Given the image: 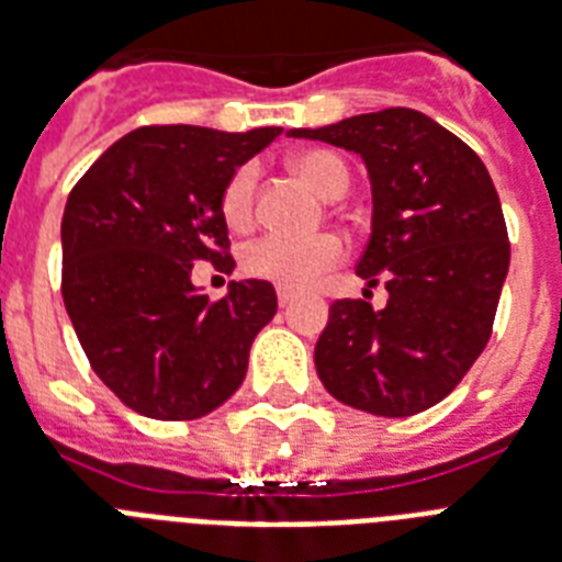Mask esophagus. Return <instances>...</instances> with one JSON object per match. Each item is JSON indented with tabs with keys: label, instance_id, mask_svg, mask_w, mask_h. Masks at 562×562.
I'll use <instances>...</instances> for the list:
<instances>
[{
	"label": "esophagus",
	"instance_id": "obj_1",
	"mask_svg": "<svg viewBox=\"0 0 562 562\" xmlns=\"http://www.w3.org/2000/svg\"><path fill=\"white\" fill-rule=\"evenodd\" d=\"M299 299V295H295V292L292 290H286V286H278V304H281V307H290L292 301Z\"/></svg>",
	"mask_w": 562,
	"mask_h": 562
}]
</instances>
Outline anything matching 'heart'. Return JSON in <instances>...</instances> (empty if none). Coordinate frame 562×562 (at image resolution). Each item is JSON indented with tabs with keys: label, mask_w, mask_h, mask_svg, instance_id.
<instances>
[{
	"label": "heart",
	"mask_w": 562,
	"mask_h": 562,
	"mask_svg": "<svg viewBox=\"0 0 562 562\" xmlns=\"http://www.w3.org/2000/svg\"><path fill=\"white\" fill-rule=\"evenodd\" d=\"M292 171L307 180L315 192L333 201L350 187V171L345 160L330 151H301L290 160ZM255 192H258V166L244 164L232 171L221 192V215L232 229H247L255 217ZM345 258V247L336 235H313V238H284V235H263L244 249V270L247 276L272 281L286 290H307L322 276L338 267Z\"/></svg>",
	"instance_id": "obj_1"
}]
</instances>
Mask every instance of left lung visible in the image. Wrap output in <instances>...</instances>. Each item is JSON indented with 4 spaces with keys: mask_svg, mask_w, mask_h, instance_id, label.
I'll list each match as a JSON object with an SVG mask.
<instances>
[{
    "mask_svg": "<svg viewBox=\"0 0 562 562\" xmlns=\"http://www.w3.org/2000/svg\"><path fill=\"white\" fill-rule=\"evenodd\" d=\"M290 137L361 155L373 232L359 272L387 304L338 299L315 345L330 396L373 416L442 402L488 345L512 244L491 175L474 148L414 109H382Z\"/></svg>",
    "mask_w": 562,
    "mask_h": 562,
    "instance_id": "obj_1",
    "label": "left lung"
}]
</instances>
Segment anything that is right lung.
Returning <instances> with one entry per match:
<instances>
[{"instance_id": "add662e5", "label": "right lung", "mask_w": 562, "mask_h": 562, "mask_svg": "<svg viewBox=\"0 0 562 562\" xmlns=\"http://www.w3.org/2000/svg\"><path fill=\"white\" fill-rule=\"evenodd\" d=\"M281 128L143 125L97 157L63 215V301L88 364L125 407L201 419L238 391L249 347L278 310L270 281H232L212 301L192 284L232 272L221 192Z\"/></svg>"}]
</instances>
